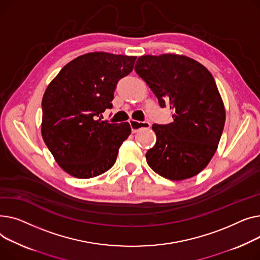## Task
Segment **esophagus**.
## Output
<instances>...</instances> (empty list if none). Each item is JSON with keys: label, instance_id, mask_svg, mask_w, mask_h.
Segmentation results:
<instances>
[{"label": "esophagus", "instance_id": "1", "mask_svg": "<svg viewBox=\"0 0 260 260\" xmlns=\"http://www.w3.org/2000/svg\"><path fill=\"white\" fill-rule=\"evenodd\" d=\"M130 125L132 128V132L136 133L143 129H149L151 127V124L149 121H136L134 119L130 120Z\"/></svg>", "mask_w": 260, "mask_h": 260}]
</instances>
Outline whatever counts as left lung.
Wrapping results in <instances>:
<instances>
[{
  "label": "left lung",
  "mask_w": 260,
  "mask_h": 260,
  "mask_svg": "<svg viewBox=\"0 0 260 260\" xmlns=\"http://www.w3.org/2000/svg\"><path fill=\"white\" fill-rule=\"evenodd\" d=\"M134 69L161 108L173 111L172 123L152 125L156 143L146 153L148 165L171 180L197 175L216 152L225 121L212 74L197 60L172 53L140 56Z\"/></svg>",
  "instance_id": "left-lung-1"
}]
</instances>
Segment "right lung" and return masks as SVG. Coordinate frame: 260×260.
Listing matches in <instances>:
<instances>
[{
  "mask_svg": "<svg viewBox=\"0 0 260 260\" xmlns=\"http://www.w3.org/2000/svg\"><path fill=\"white\" fill-rule=\"evenodd\" d=\"M135 59L108 52L86 53L64 66L46 89L43 140L71 176L91 178L114 165L131 127L109 124L100 116L112 108L116 84L133 70Z\"/></svg>",
  "mask_w": 260,
  "mask_h": 260,
  "instance_id": "right-lung-1",
  "label": "right lung"
}]
</instances>
